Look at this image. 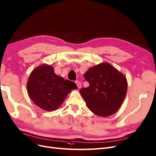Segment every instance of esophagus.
Returning <instances> with one entry per match:
<instances>
[{"instance_id":"34e87169","label":"esophagus","mask_w":156,"mask_h":156,"mask_svg":"<svg viewBox=\"0 0 156 156\" xmlns=\"http://www.w3.org/2000/svg\"><path fill=\"white\" fill-rule=\"evenodd\" d=\"M75 83H76V85H77V87H78V89H80L81 88V87H82V84H81V83H80V82H78V81H76L75 82Z\"/></svg>"}]
</instances>
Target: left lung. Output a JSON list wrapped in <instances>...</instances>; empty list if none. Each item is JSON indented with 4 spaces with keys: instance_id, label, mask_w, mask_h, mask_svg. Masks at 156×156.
Listing matches in <instances>:
<instances>
[{
    "instance_id": "1",
    "label": "left lung",
    "mask_w": 156,
    "mask_h": 156,
    "mask_svg": "<svg viewBox=\"0 0 156 156\" xmlns=\"http://www.w3.org/2000/svg\"><path fill=\"white\" fill-rule=\"evenodd\" d=\"M83 76L89 86L80 93L89 110L103 117L116 112L127 91L124 75L109 63H102L90 68Z\"/></svg>"
}]
</instances>
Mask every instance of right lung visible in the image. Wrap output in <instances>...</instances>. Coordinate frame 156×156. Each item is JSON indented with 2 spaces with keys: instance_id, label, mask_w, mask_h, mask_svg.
<instances>
[{
  "instance_id": "1",
  "label": "right lung",
  "mask_w": 156,
  "mask_h": 156,
  "mask_svg": "<svg viewBox=\"0 0 156 156\" xmlns=\"http://www.w3.org/2000/svg\"><path fill=\"white\" fill-rule=\"evenodd\" d=\"M27 89L29 96L38 107L52 111L59 107L71 90L77 89V86L74 82L56 75L53 67L43 65L33 71Z\"/></svg>"
}]
</instances>
